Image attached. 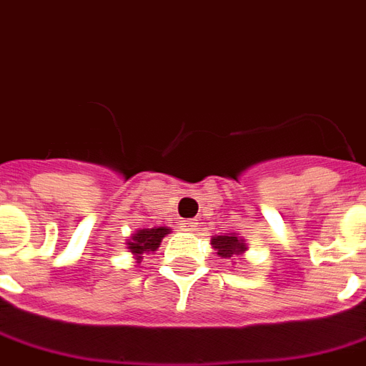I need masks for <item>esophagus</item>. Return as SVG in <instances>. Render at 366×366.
I'll use <instances>...</instances> for the list:
<instances>
[{
	"label": "esophagus",
	"instance_id": "esophagus-1",
	"mask_svg": "<svg viewBox=\"0 0 366 366\" xmlns=\"http://www.w3.org/2000/svg\"><path fill=\"white\" fill-rule=\"evenodd\" d=\"M197 225H199L197 219H182L180 227H182V231H195L197 229Z\"/></svg>",
	"mask_w": 366,
	"mask_h": 366
}]
</instances>
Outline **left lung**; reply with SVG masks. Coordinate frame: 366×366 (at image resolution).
Here are the masks:
<instances>
[{
  "label": "left lung",
  "instance_id": "8db88e82",
  "mask_svg": "<svg viewBox=\"0 0 366 366\" xmlns=\"http://www.w3.org/2000/svg\"><path fill=\"white\" fill-rule=\"evenodd\" d=\"M212 246L218 250V255H222V257H231L233 254L244 252L246 248L244 242L239 240V237H234V234H218V237H212Z\"/></svg>",
  "mask_w": 366,
  "mask_h": 366
}]
</instances>
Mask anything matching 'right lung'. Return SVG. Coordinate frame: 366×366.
<instances>
[{
  "label": "right lung",
  "mask_w": 366,
  "mask_h": 366,
  "mask_svg": "<svg viewBox=\"0 0 366 366\" xmlns=\"http://www.w3.org/2000/svg\"><path fill=\"white\" fill-rule=\"evenodd\" d=\"M169 233L167 227H154V229H141L133 234L132 242L129 244V250L132 254H135L139 259L144 252H154L157 250V246L162 242V239Z\"/></svg>",
  "instance_id": "obj_1"
}]
</instances>
